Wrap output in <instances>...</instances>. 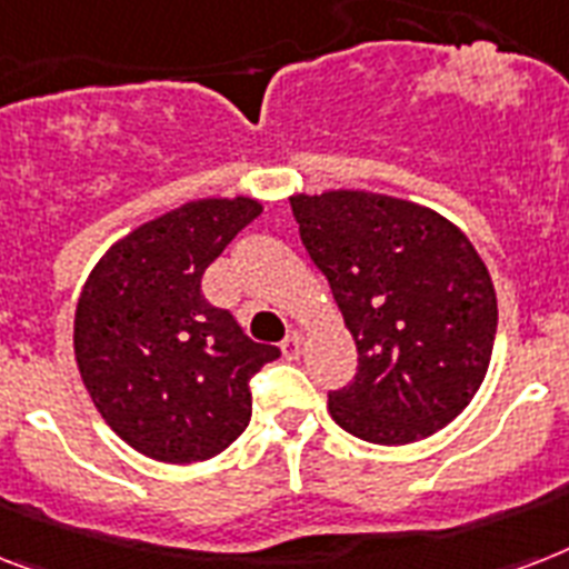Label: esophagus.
Listing matches in <instances>:
<instances>
[{"mask_svg":"<svg viewBox=\"0 0 569 569\" xmlns=\"http://www.w3.org/2000/svg\"><path fill=\"white\" fill-rule=\"evenodd\" d=\"M280 348H283L286 359H298L300 350H303V339H300L298 332H289L283 341H280Z\"/></svg>","mask_w":569,"mask_h":569,"instance_id":"obj_1","label":"esophagus"}]
</instances>
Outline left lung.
<instances>
[{"mask_svg": "<svg viewBox=\"0 0 569 569\" xmlns=\"http://www.w3.org/2000/svg\"><path fill=\"white\" fill-rule=\"evenodd\" d=\"M309 260L357 341V377L330 415L371 445H412L479 391L497 295L477 248L438 212L377 192L295 196Z\"/></svg>", "mask_w": 569, "mask_h": 569, "instance_id": "1", "label": "left lung"}]
</instances>
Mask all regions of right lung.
Segmentation results:
<instances>
[{"instance_id":"right-lung-1","label":"right lung","mask_w":569,"mask_h":569,"mask_svg":"<svg viewBox=\"0 0 569 569\" xmlns=\"http://www.w3.org/2000/svg\"><path fill=\"white\" fill-rule=\"evenodd\" d=\"M253 198L189 201L119 239L87 277L76 362L108 427L169 465L212 459L251 420V380L280 350L201 292L207 266L260 216Z\"/></svg>"}]
</instances>
